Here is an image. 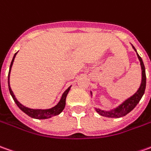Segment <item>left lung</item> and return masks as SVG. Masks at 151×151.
<instances>
[{"instance_id":"8db88e82","label":"left lung","mask_w":151,"mask_h":151,"mask_svg":"<svg viewBox=\"0 0 151 151\" xmlns=\"http://www.w3.org/2000/svg\"><path fill=\"white\" fill-rule=\"evenodd\" d=\"M133 48L136 51V50H135L134 46H133ZM137 55H138V58H139V61H140V65H141V70H142V81H141V85L139 86V90L136 91V93H134V95L130 97L129 99H127L120 106H119L117 108L114 109V110H111L110 111H105L96 108V111H97V113L100 114L101 116L109 117V118H120V117H122V116L127 115L129 112L132 111L134 107L136 106V105L139 103L141 97L143 96V95H144L145 93V86H146L145 69L144 63H143V60L141 59V57L138 55V53H137Z\"/></svg>"}]
</instances>
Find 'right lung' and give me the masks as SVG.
<instances>
[{
  "mask_svg": "<svg viewBox=\"0 0 151 151\" xmlns=\"http://www.w3.org/2000/svg\"><path fill=\"white\" fill-rule=\"evenodd\" d=\"M16 55H17V53L14 55V57H13V59H12V63H11V65H10V70H9V74H8V86H9L10 93H11L12 98H13L14 101L16 102V104L17 105V106H18L23 112H25L26 115H28V116H31L32 118H35V119H47V118H50L51 116H55L59 115L60 113L63 111L64 108H65L66 96H67L69 91H70V86L64 92L63 95H62V97H61V99H60V101H59V103H58L55 106H54V107L50 108V109H47V110H34V109H30V108H27L26 106H22L21 103L17 101V98L14 96L13 91H12L11 86H10V81H9L11 69H12V64H13L14 59H15V57H16Z\"/></svg>",
  "mask_w": 151,
  "mask_h": 151,
  "instance_id": "obj_1",
  "label": "right lung"
}]
</instances>
